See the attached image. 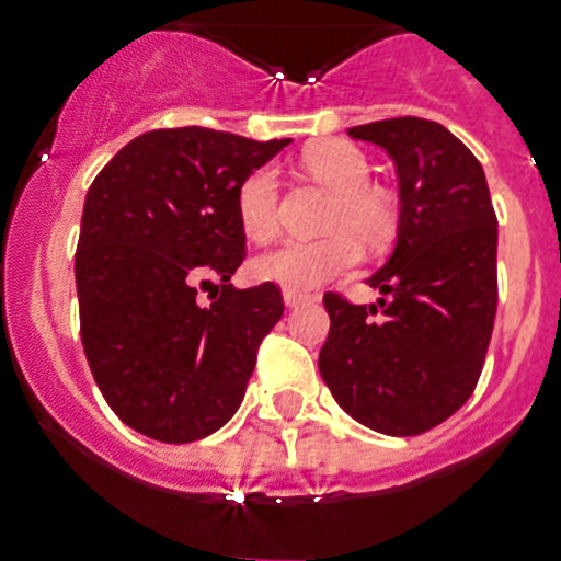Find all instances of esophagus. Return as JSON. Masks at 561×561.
<instances>
[{
	"label": "esophagus",
	"mask_w": 561,
	"mask_h": 561,
	"mask_svg": "<svg viewBox=\"0 0 561 561\" xmlns=\"http://www.w3.org/2000/svg\"><path fill=\"white\" fill-rule=\"evenodd\" d=\"M282 296H285V305H288V308H299V305H305L310 299V294H302V290H290V288L282 290Z\"/></svg>",
	"instance_id": "esophagus-1"
}]
</instances>
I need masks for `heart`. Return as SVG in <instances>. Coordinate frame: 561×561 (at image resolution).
<instances>
[{
	"instance_id": "obj_1",
	"label": "heart",
	"mask_w": 561,
	"mask_h": 561,
	"mask_svg": "<svg viewBox=\"0 0 561 561\" xmlns=\"http://www.w3.org/2000/svg\"><path fill=\"white\" fill-rule=\"evenodd\" d=\"M302 162L319 182L333 187L324 214L328 237L285 239L253 259V276L276 282L290 290H313L339 273L351 271L359 259V244H382L397 228L393 202L368 185L370 162L353 142L322 139L305 148ZM279 214V173L273 164H259L237 187V219L253 242L273 237Z\"/></svg>"
}]
</instances>
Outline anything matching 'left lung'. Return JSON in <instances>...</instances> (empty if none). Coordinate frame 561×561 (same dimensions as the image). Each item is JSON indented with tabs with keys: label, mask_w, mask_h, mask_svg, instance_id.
Instances as JSON below:
<instances>
[{
	"label": "left lung",
	"mask_w": 561,
	"mask_h": 561,
	"mask_svg": "<svg viewBox=\"0 0 561 561\" xmlns=\"http://www.w3.org/2000/svg\"><path fill=\"white\" fill-rule=\"evenodd\" d=\"M399 176L397 248L368 279L376 305L324 294L331 333L319 374L370 431L416 436L470 399L496 319V214L479 159L439 122L356 125Z\"/></svg>",
	"instance_id": "obj_1"
}]
</instances>
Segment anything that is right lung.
I'll return each mask as SVG.
<instances>
[{
  "label": "right lung",
  "instance_id": "right-lung-1",
  "mask_svg": "<svg viewBox=\"0 0 561 561\" xmlns=\"http://www.w3.org/2000/svg\"><path fill=\"white\" fill-rule=\"evenodd\" d=\"M290 139L148 130L84 196L77 244L79 333L111 411L168 445L210 436L239 411L282 290L233 288L244 259L237 187ZM214 287L210 306L195 290Z\"/></svg>",
  "mask_w": 561,
  "mask_h": 561
}]
</instances>
